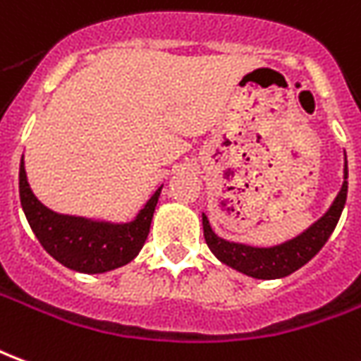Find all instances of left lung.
<instances>
[{"label": "left lung", "mask_w": 361, "mask_h": 361, "mask_svg": "<svg viewBox=\"0 0 361 361\" xmlns=\"http://www.w3.org/2000/svg\"><path fill=\"white\" fill-rule=\"evenodd\" d=\"M346 194H348V163L344 161V183L331 204V208L298 237H293L282 245H274V247H250L245 243L227 241L214 233L206 214H202L204 239L208 243L209 250L224 264L239 270L243 274L258 278V280L283 278V276H290L291 272L299 270L303 264H307L309 260L323 249V245L329 241V237L338 224L340 214L346 204Z\"/></svg>", "instance_id": "left-lung-1"}]
</instances>
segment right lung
<instances>
[{
  "label": "right lung",
  "instance_id": "add662e5",
  "mask_svg": "<svg viewBox=\"0 0 361 361\" xmlns=\"http://www.w3.org/2000/svg\"><path fill=\"white\" fill-rule=\"evenodd\" d=\"M161 188L163 186L155 190L132 221H94L87 217L56 214L46 208L30 190L23 157L19 167V196L32 233L50 257L83 274H103L124 267L137 257L149 233Z\"/></svg>",
  "mask_w": 361,
  "mask_h": 361
}]
</instances>
